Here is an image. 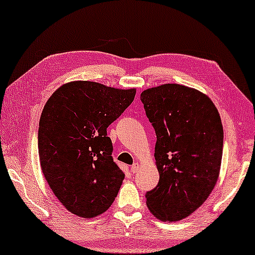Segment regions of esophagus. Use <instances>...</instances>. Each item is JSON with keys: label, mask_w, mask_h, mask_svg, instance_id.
I'll use <instances>...</instances> for the list:
<instances>
[{"label": "esophagus", "mask_w": 255, "mask_h": 255, "mask_svg": "<svg viewBox=\"0 0 255 255\" xmlns=\"http://www.w3.org/2000/svg\"><path fill=\"white\" fill-rule=\"evenodd\" d=\"M138 169H139V165H138V163H134V165L131 166V173H133V174L137 173Z\"/></svg>", "instance_id": "esophagus-1"}]
</instances>
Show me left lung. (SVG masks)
Segmentation results:
<instances>
[{"instance_id": "8db88e82", "label": "left lung", "mask_w": 255, "mask_h": 255, "mask_svg": "<svg viewBox=\"0 0 255 255\" xmlns=\"http://www.w3.org/2000/svg\"><path fill=\"white\" fill-rule=\"evenodd\" d=\"M140 100L155 130L154 158L160 179L146 204L162 222H176L201 207L216 186L223 155V125L205 94L166 83Z\"/></svg>"}]
</instances>
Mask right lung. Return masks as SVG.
Returning <instances> with one entry per match:
<instances>
[{"label": "right lung", "instance_id": "obj_1", "mask_svg": "<svg viewBox=\"0 0 255 255\" xmlns=\"http://www.w3.org/2000/svg\"><path fill=\"white\" fill-rule=\"evenodd\" d=\"M135 89L92 81L65 83L45 104L38 128L43 174L62 205L83 218L110 208L124 180L107 128L134 100Z\"/></svg>", "mask_w": 255, "mask_h": 255}]
</instances>
